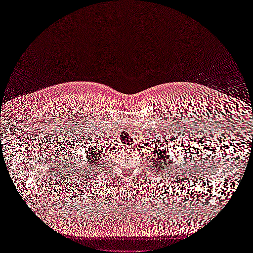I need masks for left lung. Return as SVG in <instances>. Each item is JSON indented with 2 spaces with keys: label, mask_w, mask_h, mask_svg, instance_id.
<instances>
[{
  "label": "left lung",
  "mask_w": 253,
  "mask_h": 253,
  "mask_svg": "<svg viewBox=\"0 0 253 253\" xmlns=\"http://www.w3.org/2000/svg\"><path fill=\"white\" fill-rule=\"evenodd\" d=\"M159 148L160 147H158V149H157V146H155L151 160H152V162L154 164V166H153L154 168H156L157 170L163 171V170H165L167 168V166H169L171 161L169 159V155L167 154L166 149H162L161 150ZM167 150H168V148H167ZM157 172H159V171H157Z\"/></svg>",
  "instance_id": "8db88e82"
}]
</instances>
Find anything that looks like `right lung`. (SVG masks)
Listing matches in <instances>:
<instances>
[{
  "label": "right lung",
  "instance_id": "add662e5",
  "mask_svg": "<svg viewBox=\"0 0 253 253\" xmlns=\"http://www.w3.org/2000/svg\"><path fill=\"white\" fill-rule=\"evenodd\" d=\"M89 155H88V160H89V163H90V166L91 167H98L99 165V161L102 159V157L105 156L104 152H103V149H98L97 147L95 148H89Z\"/></svg>",
  "mask_w": 253,
  "mask_h": 253
}]
</instances>
